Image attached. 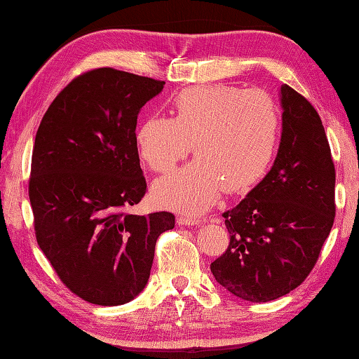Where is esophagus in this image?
<instances>
[{"label": "esophagus", "instance_id": "34e87169", "mask_svg": "<svg viewBox=\"0 0 359 359\" xmlns=\"http://www.w3.org/2000/svg\"><path fill=\"white\" fill-rule=\"evenodd\" d=\"M177 225L179 226H199L201 220L196 219L189 215H180L177 217Z\"/></svg>", "mask_w": 359, "mask_h": 359}]
</instances>
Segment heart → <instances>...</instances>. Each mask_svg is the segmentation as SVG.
Segmentation results:
<instances>
[{"instance_id": "1", "label": "heart", "mask_w": 359, "mask_h": 359, "mask_svg": "<svg viewBox=\"0 0 359 359\" xmlns=\"http://www.w3.org/2000/svg\"><path fill=\"white\" fill-rule=\"evenodd\" d=\"M172 117L151 116L137 129L140 157L166 172L193 149L196 158L158 179L154 199L163 207L202 211L222 188L239 193L270 170L279 140V111L259 89L230 85L187 88L175 95Z\"/></svg>"}]
</instances>
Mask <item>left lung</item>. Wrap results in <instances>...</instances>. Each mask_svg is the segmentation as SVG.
<instances>
[{
    "instance_id": "left-lung-1",
    "label": "left lung",
    "mask_w": 359,
    "mask_h": 359,
    "mask_svg": "<svg viewBox=\"0 0 359 359\" xmlns=\"http://www.w3.org/2000/svg\"><path fill=\"white\" fill-rule=\"evenodd\" d=\"M279 97L276 158L245 199L224 212L230 243L210 265L220 285L250 302L274 301L301 285L334 220V165L323 121L290 86L282 85Z\"/></svg>"
}]
</instances>
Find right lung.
<instances>
[{
  "instance_id": "obj_1",
  "label": "right lung",
  "mask_w": 359,
  "mask_h": 359,
  "mask_svg": "<svg viewBox=\"0 0 359 359\" xmlns=\"http://www.w3.org/2000/svg\"><path fill=\"white\" fill-rule=\"evenodd\" d=\"M165 81L111 67L72 80L35 135L29 199L36 242L72 293L121 306L147 287L157 238L174 228L166 211L137 216L147 180L137 116Z\"/></svg>"
}]
</instances>
